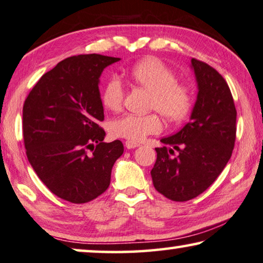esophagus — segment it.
Listing matches in <instances>:
<instances>
[{
    "instance_id": "1",
    "label": "esophagus",
    "mask_w": 263,
    "mask_h": 263,
    "mask_svg": "<svg viewBox=\"0 0 263 263\" xmlns=\"http://www.w3.org/2000/svg\"><path fill=\"white\" fill-rule=\"evenodd\" d=\"M124 145H126L127 149H134L136 147H139L140 143L134 142V141H129L128 140V141H126V142H124Z\"/></svg>"
}]
</instances>
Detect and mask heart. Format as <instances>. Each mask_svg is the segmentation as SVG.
Here are the masks:
<instances>
[{
  "mask_svg": "<svg viewBox=\"0 0 263 263\" xmlns=\"http://www.w3.org/2000/svg\"><path fill=\"white\" fill-rule=\"evenodd\" d=\"M128 79L136 87L151 92L149 108L156 109L169 122H181L193 107L192 89L177 82L172 69L156 59H144L135 63L127 72ZM123 88L120 80L108 81L102 91V103L108 110L119 111L122 108ZM162 129V122L155 112L144 115L127 114L112 121L110 134L129 141H142Z\"/></svg>",
  "mask_w": 263,
  "mask_h": 263,
  "instance_id": "1",
  "label": "heart"
}]
</instances>
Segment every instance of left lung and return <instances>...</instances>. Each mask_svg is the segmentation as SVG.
<instances>
[{
    "instance_id": "left-lung-1",
    "label": "left lung",
    "mask_w": 263,
    "mask_h": 263,
    "mask_svg": "<svg viewBox=\"0 0 263 263\" xmlns=\"http://www.w3.org/2000/svg\"><path fill=\"white\" fill-rule=\"evenodd\" d=\"M197 96L191 121L160 141L152 169L155 189L169 200L188 201L203 193L232 156L236 137V109L224 79L214 68L192 59ZM175 148L178 154H173Z\"/></svg>"
}]
</instances>
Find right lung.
<instances>
[{"label": "right lung", "instance_id": "add662e5", "mask_svg": "<svg viewBox=\"0 0 263 263\" xmlns=\"http://www.w3.org/2000/svg\"><path fill=\"white\" fill-rule=\"evenodd\" d=\"M99 54L71 56L35 84L24 101L27 157L48 189L71 203H86L107 191L111 169L123 154L120 140L106 133L100 76L120 61Z\"/></svg>", "mask_w": 263, "mask_h": 263}]
</instances>
